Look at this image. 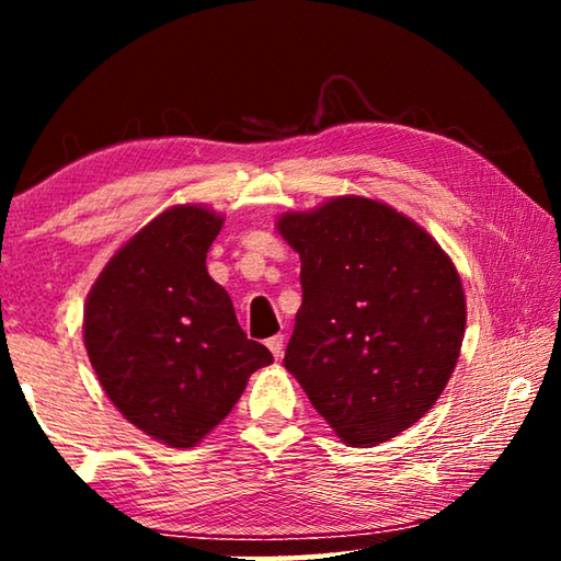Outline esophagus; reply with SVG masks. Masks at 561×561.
Segmentation results:
<instances>
[{
  "instance_id": "34e87169",
  "label": "esophagus",
  "mask_w": 561,
  "mask_h": 561,
  "mask_svg": "<svg viewBox=\"0 0 561 561\" xmlns=\"http://www.w3.org/2000/svg\"><path fill=\"white\" fill-rule=\"evenodd\" d=\"M267 346H270V351L274 354V358H282V354H284V336L277 334V336L267 339Z\"/></svg>"
}]
</instances>
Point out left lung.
<instances>
[{"label": "left lung", "mask_w": 561, "mask_h": 561, "mask_svg": "<svg viewBox=\"0 0 561 561\" xmlns=\"http://www.w3.org/2000/svg\"><path fill=\"white\" fill-rule=\"evenodd\" d=\"M277 230L301 260L284 366L344 443L396 438L458 364L468 311L453 260L411 217L360 195L284 213Z\"/></svg>", "instance_id": "left-lung-1"}]
</instances>
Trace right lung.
I'll return each instance as SVG.
<instances>
[{"mask_svg": "<svg viewBox=\"0 0 561 561\" xmlns=\"http://www.w3.org/2000/svg\"><path fill=\"white\" fill-rule=\"evenodd\" d=\"M225 217L175 205L113 254L83 307V344L126 421L170 448H193L220 425L267 346L247 339L230 294L207 274Z\"/></svg>", "mask_w": 561, "mask_h": 561, "instance_id": "1", "label": "right lung"}]
</instances>
